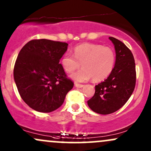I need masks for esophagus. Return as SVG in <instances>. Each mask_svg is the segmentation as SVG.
<instances>
[{"mask_svg": "<svg viewBox=\"0 0 151 151\" xmlns=\"http://www.w3.org/2000/svg\"><path fill=\"white\" fill-rule=\"evenodd\" d=\"M75 87H77V88H82V87H84V85H83V84H79L76 83L75 84Z\"/></svg>", "mask_w": 151, "mask_h": 151, "instance_id": "34e87169", "label": "esophagus"}]
</instances>
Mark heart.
Returning <instances> with one entry per match:
<instances>
[{"label":"heart","instance_id":"obj_1","mask_svg":"<svg viewBox=\"0 0 151 151\" xmlns=\"http://www.w3.org/2000/svg\"><path fill=\"white\" fill-rule=\"evenodd\" d=\"M82 64L83 69L71 74L76 82H84L92 77L94 82H100L110 76L115 64V54L108 46L100 44H80L74 49V55L65 54L61 59L64 71L72 73Z\"/></svg>","mask_w":151,"mask_h":151}]
</instances>
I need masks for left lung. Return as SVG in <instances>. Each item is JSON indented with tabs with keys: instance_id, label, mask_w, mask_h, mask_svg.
Wrapping results in <instances>:
<instances>
[{
	"instance_id": "obj_1",
	"label": "left lung",
	"mask_w": 151,
	"mask_h": 151,
	"mask_svg": "<svg viewBox=\"0 0 151 151\" xmlns=\"http://www.w3.org/2000/svg\"><path fill=\"white\" fill-rule=\"evenodd\" d=\"M115 46V64L104 82L95 86L93 97L87 105L101 115L113 113L125 105L133 92L136 81L135 64L130 49L122 41L109 37Z\"/></svg>"
}]
</instances>
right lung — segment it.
I'll return each instance as SVG.
<instances>
[{
  "mask_svg": "<svg viewBox=\"0 0 151 151\" xmlns=\"http://www.w3.org/2000/svg\"><path fill=\"white\" fill-rule=\"evenodd\" d=\"M68 44L48 39L29 41L20 51L14 69L23 100L33 110L50 112L59 108L74 84L59 64Z\"/></svg>",
  "mask_w": 151,
  "mask_h": 151,
  "instance_id": "1",
  "label": "right lung"
}]
</instances>
